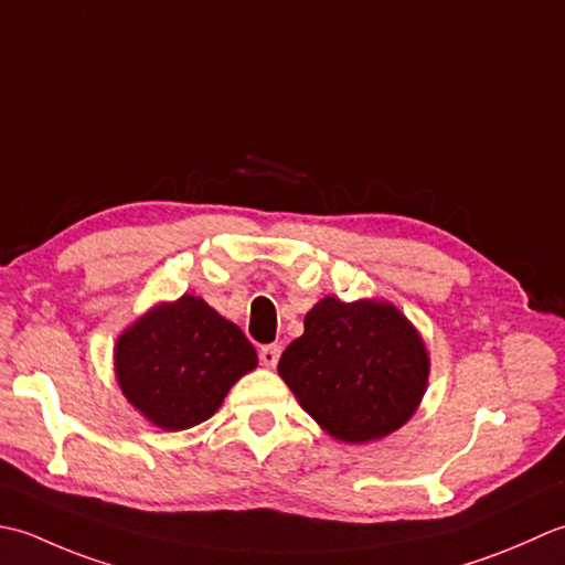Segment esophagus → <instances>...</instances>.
<instances>
[{"label":"esophagus","instance_id":"34e87169","mask_svg":"<svg viewBox=\"0 0 565 565\" xmlns=\"http://www.w3.org/2000/svg\"><path fill=\"white\" fill-rule=\"evenodd\" d=\"M280 351L282 349L278 347V343H268V347H263L260 349V363L268 365V367H275L280 361Z\"/></svg>","mask_w":565,"mask_h":565}]
</instances>
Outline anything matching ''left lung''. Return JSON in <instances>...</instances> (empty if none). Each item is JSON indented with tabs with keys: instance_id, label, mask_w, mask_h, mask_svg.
<instances>
[{
	"instance_id": "left-lung-1",
	"label": "left lung",
	"mask_w": 565,
	"mask_h": 565,
	"mask_svg": "<svg viewBox=\"0 0 565 565\" xmlns=\"http://www.w3.org/2000/svg\"><path fill=\"white\" fill-rule=\"evenodd\" d=\"M278 373L333 439L367 444L417 412L429 353L395 305L324 297L307 312L302 337L280 355Z\"/></svg>"
}]
</instances>
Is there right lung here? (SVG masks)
I'll use <instances>...</instances> for the list:
<instances>
[{
    "label": "right lung",
    "mask_w": 565,
    "mask_h": 565,
    "mask_svg": "<svg viewBox=\"0 0 565 565\" xmlns=\"http://www.w3.org/2000/svg\"><path fill=\"white\" fill-rule=\"evenodd\" d=\"M256 365L258 353L244 331L194 295L148 309L114 347L124 397L166 431L210 419Z\"/></svg>",
    "instance_id": "add662e5"
}]
</instances>
